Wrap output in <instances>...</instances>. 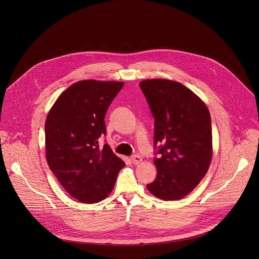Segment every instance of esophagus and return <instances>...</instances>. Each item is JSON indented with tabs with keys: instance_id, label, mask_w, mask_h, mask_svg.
Segmentation results:
<instances>
[{
	"instance_id": "esophagus-1",
	"label": "esophagus",
	"mask_w": 259,
	"mask_h": 259,
	"mask_svg": "<svg viewBox=\"0 0 259 259\" xmlns=\"http://www.w3.org/2000/svg\"><path fill=\"white\" fill-rule=\"evenodd\" d=\"M131 160L134 163V164H139L141 161H142V157L140 155H133L131 157Z\"/></svg>"
}]
</instances>
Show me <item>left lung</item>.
I'll list each match as a JSON object with an SVG mask.
<instances>
[{"label":"left lung","mask_w":259,"mask_h":259,"mask_svg":"<svg viewBox=\"0 0 259 259\" xmlns=\"http://www.w3.org/2000/svg\"><path fill=\"white\" fill-rule=\"evenodd\" d=\"M139 85L154 117L157 175L147 187L163 200L182 199L209 169L212 155L209 110L180 82L148 79Z\"/></svg>","instance_id":"obj_1"}]
</instances>
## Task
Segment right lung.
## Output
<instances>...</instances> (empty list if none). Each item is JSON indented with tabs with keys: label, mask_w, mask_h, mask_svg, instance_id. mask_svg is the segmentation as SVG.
<instances>
[{
	"label": "right lung",
	"mask_w": 259,
	"mask_h": 259,
	"mask_svg": "<svg viewBox=\"0 0 259 259\" xmlns=\"http://www.w3.org/2000/svg\"><path fill=\"white\" fill-rule=\"evenodd\" d=\"M123 82L81 80L66 89L45 125L47 161L64 189L81 203H98L112 190L125 165L108 144L105 115Z\"/></svg>",
	"instance_id": "add662e5"
}]
</instances>
